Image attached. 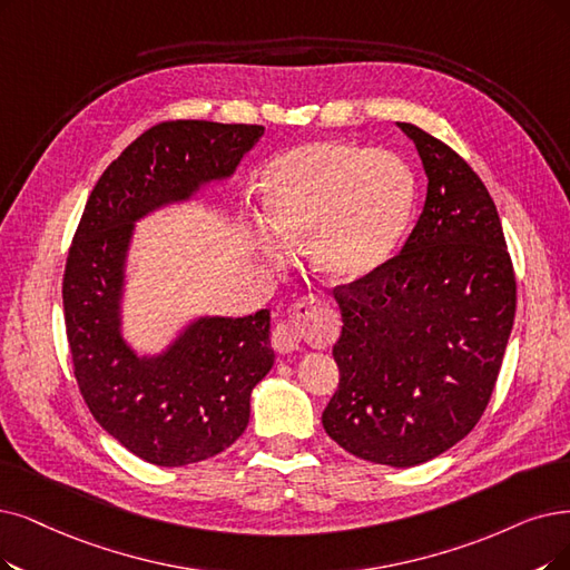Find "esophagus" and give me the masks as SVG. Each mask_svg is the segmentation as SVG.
I'll return each mask as SVG.
<instances>
[{
    "label": "esophagus",
    "mask_w": 570,
    "mask_h": 570,
    "mask_svg": "<svg viewBox=\"0 0 570 570\" xmlns=\"http://www.w3.org/2000/svg\"><path fill=\"white\" fill-rule=\"evenodd\" d=\"M308 313V302H299L294 306V313L289 321H283L276 325L271 334V346L276 353L281 355H289V353H297L302 348V323H304V315Z\"/></svg>",
    "instance_id": "esophagus-1"
}]
</instances>
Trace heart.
<instances>
[{
	"label": "heart",
	"mask_w": 570,
	"mask_h": 570,
	"mask_svg": "<svg viewBox=\"0 0 570 570\" xmlns=\"http://www.w3.org/2000/svg\"><path fill=\"white\" fill-rule=\"evenodd\" d=\"M266 213L292 245L313 243V266L330 285H357L379 273L400 245L414 203V175L400 156L344 142H313L273 161L264 175ZM255 247L283 264L268 232Z\"/></svg>",
	"instance_id": "1"
}]
</instances>
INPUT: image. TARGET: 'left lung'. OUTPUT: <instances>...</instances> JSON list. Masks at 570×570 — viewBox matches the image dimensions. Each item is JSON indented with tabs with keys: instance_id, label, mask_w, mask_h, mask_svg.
Returning <instances> with one entry per match:
<instances>
[{
	"instance_id": "1",
	"label": "left lung",
	"mask_w": 570,
	"mask_h": 570,
	"mask_svg": "<svg viewBox=\"0 0 570 570\" xmlns=\"http://www.w3.org/2000/svg\"><path fill=\"white\" fill-rule=\"evenodd\" d=\"M428 175L423 213L400 255L334 289L338 389L327 435L353 456L412 468L482 419L514 323L517 281L484 181L414 124H397Z\"/></svg>"
}]
</instances>
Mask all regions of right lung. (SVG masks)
I'll use <instances>...</instances> for the list:
<instances>
[{
  "label": "right lung",
  "mask_w": 570,
  "mask_h": 570,
  "mask_svg": "<svg viewBox=\"0 0 570 570\" xmlns=\"http://www.w3.org/2000/svg\"><path fill=\"white\" fill-rule=\"evenodd\" d=\"M262 135L245 124H158L109 164L77 226L62 278L75 376L90 414L147 463L179 468L232 446L276 353L266 308L200 315L161 353L132 351L121 327L135 222L229 179Z\"/></svg>",
  "instance_id": "right-lung-1"
}]
</instances>
